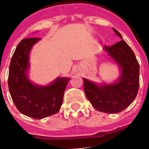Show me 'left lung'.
<instances>
[{"mask_svg":"<svg viewBox=\"0 0 149 149\" xmlns=\"http://www.w3.org/2000/svg\"><path fill=\"white\" fill-rule=\"evenodd\" d=\"M115 33L122 38L120 33ZM104 50L122 69L119 81L99 86L83 79L85 95L97 111L108 113H119L135 99L139 89V63L133 51L124 40L113 45L105 46Z\"/></svg>","mask_w":149,"mask_h":149,"instance_id":"1","label":"left lung"}]
</instances>
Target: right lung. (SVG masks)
<instances>
[{
  "label": "right lung",
  "instance_id": "add662e5",
  "mask_svg": "<svg viewBox=\"0 0 149 149\" xmlns=\"http://www.w3.org/2000/svg\"><path fill=\"white\" fill-rule=\"evenodd\" d=\"M41 38L22 39L16 48L9 65L8 84L11 98L22 114L41 119L55 114L60 110L68 78H60L47 86L33 84L26 77L29 52Z\"/></svg>",
  "mask_w": 149,
  "mask_h": 149
}]
</instances>
